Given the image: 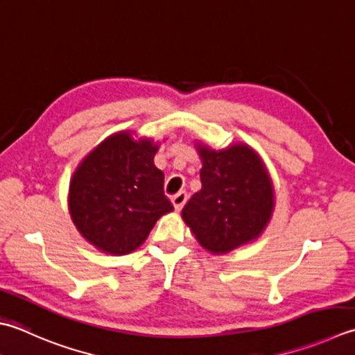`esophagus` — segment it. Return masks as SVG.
<instances>
[{"label":"esophagus","instance_id":"obj_1","mask_svg":"<svg viewBox=\"0 0 355 355\" xmlns=\"http://www.w3.org/2000/svg\"><path fill=\"white\" fill-rule=\"evenodd\" d=\"M186 200H187V193H186L184 191L178 192L177 196L172 197V205H173V207H175V211L182 209V207H183L184 203H186Z\"/></svg>","mask_w":355,"mask_h":355}]
</instances>
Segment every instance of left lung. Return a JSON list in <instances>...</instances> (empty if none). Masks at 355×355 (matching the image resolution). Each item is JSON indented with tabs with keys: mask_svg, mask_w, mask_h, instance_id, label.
<instances>
[{
	"mask_svg": "<svg viewBox=\"0 0 355 355\" xmlns=\"http://www.w3.org/2000/svg\"><path fill=\"white\" fill-rule=\"evenodd\" d=\"M203 163L201 191L182 211L184 223L212 254H226L260 237L274 211L272 180L245 143L214 150L196 144Z\"/></svg>",
	"mask_w": 355,
	"mask_h": 355,
	"instance_id": "8db88e82",
	"label": "left lung"
}]
</instances>
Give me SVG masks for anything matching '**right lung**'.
<instances>
[{"mask_svg": "<svg viewBox=\"0 0 355 355\" xmlns=\"http://www.w3.org/2000/svg\"><path fill=\"white\" fill-rule=\"evenodd\" d=\"M158 144L130 132L107 137L80 163L69 186L73 225L100 251L124 255L143 245L162 215L173 211L164 173L155 168Z\"/></svg>", "mask_w": 355, "mask_h": 355, "instance_id": "1", "label": "right lung"}]
</instances>
